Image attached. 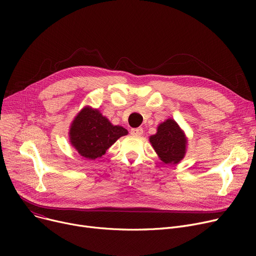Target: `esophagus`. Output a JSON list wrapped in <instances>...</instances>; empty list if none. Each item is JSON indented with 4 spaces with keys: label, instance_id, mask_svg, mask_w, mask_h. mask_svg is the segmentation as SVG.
<instances>
[{
    "label": "esophagus",
    "instance_id": "esophagus-1",
    "mask_svg": "<svg viewBox=\"0 0 256 256\" xmlns=\"http://www.w3.org/2000/svg\"><path fill=\"white\" fill-rule=\"evenodd\" d=\"M130 135L132 136H142L143 135V128H132L130 130Z\"/></svg>",
    "mask_w": 256,
    "mask_h": 256
}]
</instances>
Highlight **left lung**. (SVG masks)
<instances>
[{"label": "left lung", "mask_w": 256, "mask_h": 256, "mask_svg": "<svg viewBox=\"0 0 256 256\" xmlns=\"http://www.w3.org/2000/svg\"><path fill=\"white\" fill-rule=\"evenodd\" d=\"M150 141L165 164H178L184 156L186 140L178 124L172 119L160 124Z\"/></svg>", "instance_id": "8db88e82"}]
</instances>
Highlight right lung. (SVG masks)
<instances>
[{"label":"right lung","mask_w":256,"mask_h":256,"mask_svg":"<svg viewBox=\"0 0 256 256\" xmlns=\"http://www.w3.org/2000/svg\"><path fill=\"white\" fill-rule=\"evenodd\" d=\"M128 130L112 126L98 110L85 108L78 113L70 128V142L78 154L90 160L104 154L106 150L124 136Z\"/></svg>","instance_id":"right-lung-1"}]
</instances>
